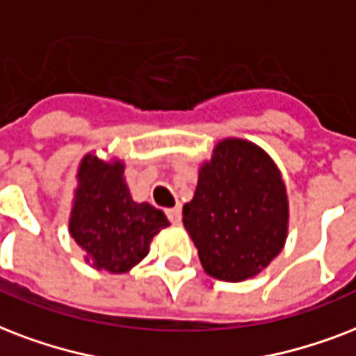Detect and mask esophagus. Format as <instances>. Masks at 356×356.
I'll list each match as a JSON object with an SVG mask.
<instances>
[{
    "instance_id": "obj_1",
    "label": "esophagus",
    "mask_w": 356,
    "mask_h": 356,
    "mask_svg": "<svg viewBox=\"0 0 356 356\" xmlns=\"http://www.w3.org/2000/svg\"><path fill=\"white\" fill-rule=\"evenodd\" d=\"M167 217L172 225H180L181 222V208L180 206H175V208L167 209Z\"/></svg>"
}]
</instances>
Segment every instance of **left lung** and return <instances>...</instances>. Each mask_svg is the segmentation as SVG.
<instances>
[{
	"instance_id": "8db88e82",
	"label": "left lung",
	"mask_w": 356,
	"mask_h": 356,
	"mask_svg": "<svg viewBox=\"0 0 356 356\" xmlns=\"http://www.w3.org/2000/svg\"><path fill=\"white\" fill-rule=\"evenodd\" d=\"M181 221L209 277L225 282L256 277L288 238L290 204L277 163L250 140H219L198 169Z\"/></svg>"
}]
</instances>
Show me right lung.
<instances>
[{"label": "right lung", "mask_w": 356, "mask_h": 356, "mask_svg": "<svg viewBox=\"0 0 356 356\" xmlns=\"http://www.w3.org/2000/svg\"><path fill=\"white\" fill-rule=\"evenodd\" d=\"M68 230L98 271L128 273L150 250V241L170 225L161 209L135 202L120 159L87 154L78 169Z\"/></svg>", "instance_id": "add662e5"}]
</instances>
